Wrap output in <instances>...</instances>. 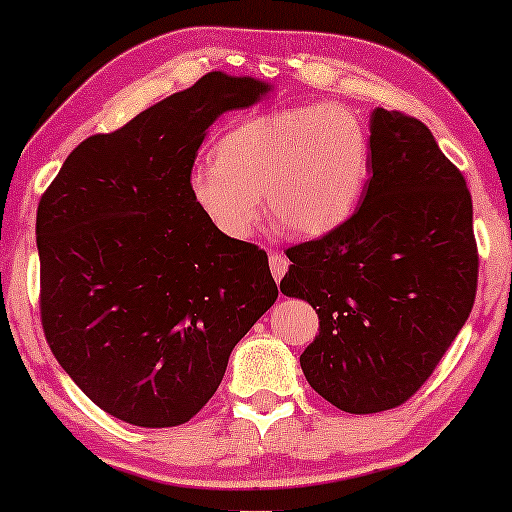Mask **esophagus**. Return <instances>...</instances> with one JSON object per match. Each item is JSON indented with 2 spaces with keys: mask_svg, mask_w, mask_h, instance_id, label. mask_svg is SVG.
I'll use <instances>...</instances> for the list:
<instances>
[{
  "mask_svg": "<svg viewBox=\"0 0 512 512\" xmlns=\"http://www.w3.org/2000/svg\"><path fill=\"white\" fill-rule=\"evenodd\" d=\"M268 261H270V272L275 279H282L284 272L289 270V261H286L284 254H275V251H272V254L268 256Z\"/></svg>",
  "mask_w": 512,
  "mask_h": 512,
  "instance_id": "34e87169",
  "label": "esophagus"
}]
</instances>
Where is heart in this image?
Masks as SVG:
<instances>
[{
	"label": "heart",
	"mask_w": 512,
	"mask_h": 512,
	"mask_svg": "<svg viewBox=\"0 0 512 512\" xmlns=\"http://www.w3.org/2000/svg\"><path fill=\"white\" fill-rule=\"evenodd\" d=\"M370 174L366 118L342 102L300 104L233 125L216 142L214 158L191 167L188 193L226 240L256 233L263 193L293 233L319 237L356 212Z\"/></svg>",
	"instance_id": "1"
}]
</instances>
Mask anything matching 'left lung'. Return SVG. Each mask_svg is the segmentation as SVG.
<instances>
[{"label":"left lung","instance_id":"obj_1","mask_svg":"<svg viewBox=\"0 0 512 512\" xmlns=\"http://www.w3.org/2000/svg\"><path fill=\"white\" fill-rule=\"evenodd\" d=\"M373 177L359 212L286 251L284 296L319 335L300 354L310 387L352 415L391 410L429 380L473 310L478 249L466 179L422 121L370 114Z\"/></svg>","mask_w":512,"mask_h":512}]
</instances>
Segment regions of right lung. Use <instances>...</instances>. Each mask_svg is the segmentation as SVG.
<instances>
[{
    "mask_svg": "<svg viewBox=\"0 0 512 512\" xmlns=\"http://www.w3.org/2000/svg\"><path fill=\"white\" fill-rule=\"evenodd\" d=\"M270 90L254 76L209 72L81 142L41 195L46 340L76 387L123 422H188L277 300L268 254L226 240L188 193L209 125Z\"/></svg>",
    "mask_w": 512,
    "mask_h": 512,
    "instance_id": "right-lung-1",
    "label": "right lung"
}]
</instances>
